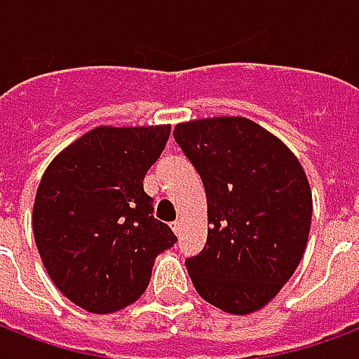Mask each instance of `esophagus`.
<instances>
[{"label":"esophagus","instance_id":"obj_1","mask_svg":"<svg viewBox=\"0 0 359 359\" xmlns=\"http://www.w3.org/2000/svg\"><path fill=\"white\" fill-rule=\"evenodd\" d=\"M172 231H175V234H177V236L182 233V221H180V219H177V221L172 223Z\"/></svg>","mask_w":359,"mask_h":359}]
</instances>
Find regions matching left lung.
<instances>
[{"label":"left lung","mask_w":359,"mask_h":359,"mask_svg":"<svg viewBox=\"0 0 359 359\" xmlns=\"http://www.w3.org/2000/svg\"><path fill=\"white\" fill-rule=\"evenodd\" d=\"M172 134L208 198V242L187 262L192 285L226 313H254L292 277L308 246L306 171L285 142L246 117L194 118Z\"/></svg>","instance_id":"8db88e82"}]
</instances>
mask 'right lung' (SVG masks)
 I'll use <instances>...</instances> for the list:
<instances>
[{"mask_svg": "<svg viewBox=\"0 0 359 359\" xmlns=\"http://www.w3.org/2000/svg\"><path fill=\"white\" fill-rule=\"evenodd\" d=\"M171 125L95 126L51 159L38 184L32 231L59 292L111 313L146 290L157 254L177 242L151 215L144 177Z\"/></svg>", "mask_w": 359, "mask_h": 359, "instance_id": "1", "label": "right lung"}]
</instances>
